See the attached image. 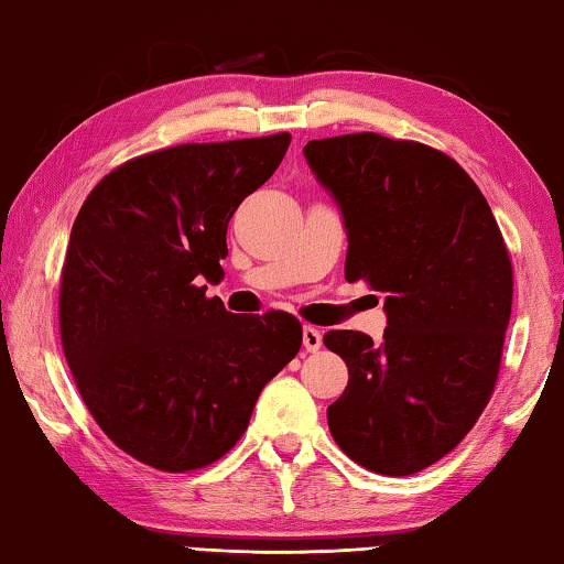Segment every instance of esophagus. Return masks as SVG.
<instances>
[{"instance_id":"esophagus-1","label":"esophagus","mask_w":564,"mask_h":564,"mask_svg":"<svg viewBox=\"0 0 564 564\" xmlns=\"http://www.w3.org/2000/svg\"><path fill=\"white\" fill-rule=\"evenodd\" d=\"M303 346L305 351H318L323 346V334L315 326H305L303 328Z\"/></svg>"}]
</instances>
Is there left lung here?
I'll list each match as a JSON object with an SVG mask.
<instances>
[{
    "mask_svg": "<svg viewBox=\"0 0 564 564\" xmlns=\"http://www.w3.org/2000/svg\"><path fill=\"white\" fill-rule=\"evenodd\" d=\"M305 159L344 213L346 280L384 292L388 328L328 330L349 367L328 405L346 457L377 475L421 473L469 434L496 390L513 267L465 169L419 141L321 138Z\"/></svg>",
    "mask_w": 564,
    "mask_h": 564,
    "instance_id": "left-lung-1",
    "label": "left lung"
}]
</instances>
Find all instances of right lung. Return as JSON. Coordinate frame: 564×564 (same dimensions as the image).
Listing matches in <instances>:
<instances>
[{
    "mask_svg": "<svg viewBox=\"0 0 564 564\" xmlns=\"http://www.w3.org/2000/svg\"><path fill=\"white\" fill-rule=\"evenodd\" d=\"M290 141L143 153L99 180L74 220L58 292L68 369L112 444L161 473L234 449L259 392L303 344L295 315H236L205 295L223 276L228 220Z\"/></svg>",
    "mask_w": 564,
    "mask_h": 564,
    "instance_id": "right-lung-1",
    "label": "right lung"
}]
</instances>
